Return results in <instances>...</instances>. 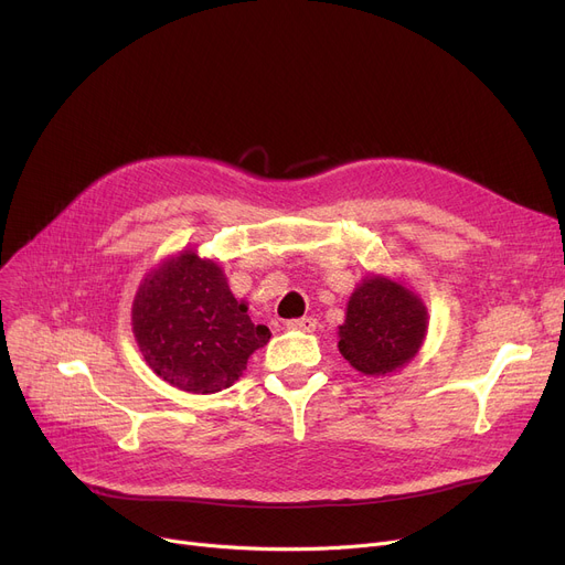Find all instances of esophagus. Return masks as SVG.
Segmentation results:
<instances>
[{
  "label": "esophagus",
  "instance_id": "1",
  "mask_svg": "<svg viewBox=\"0 0 565 565\" xmlns=\"http://www.w3.org/2000/svg\"><path fill=\"white\" fill-rule=\"evenodd\" d=\"M286 324H288V330L313 332V330H316V324H318V320H316V318H311V316H307V318H295V320H288Z\"/></svg>",
  "mask_w": 565,
  "mask_h": 565
}]
</instances>
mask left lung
Segmentation results:
<instances>
[{
	"instance_id": "obj_1",
	"label": "left lung",
	"mask_w": 565,
	"mask_h": 565,
	"mask_svg": "<svg viewBox=\"0 0 565 565\" xmlns=\"http://www.w3.org/2000/svg\"><path fill=\"white\" fill-rule=\"evenodd\" d=\"M428 311L419 295L387 277H366L350 295L339 350L364 375L403 369L419 352Z\"/></svg>"
}]
</instances>
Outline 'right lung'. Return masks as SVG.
<instances>
[{
    "label": "right lung",
    "instance_id": "obj_1",
    "mask_svg": "<svg viewBox=\"0 0 565 565\" xmlns=\"http://www.w3.org/2000/svg\"><path fill=\"white\" fill-rule=\"evenodd\" d=\"M132 332L146 364L190 394H215L243 375L270 341L237 302L215 260L183 252L146 275L132 302Z\"/></svg>",
    "mask_w": 565,
    "mask_h": 565
}]
</instances>
